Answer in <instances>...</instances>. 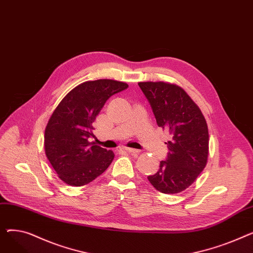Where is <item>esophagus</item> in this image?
I'll list each match as a JSON object with an SVG mask.
<instances>
[{"instance_id": "esophagus-1", "label": "esophagus", "mask_w": 253, "mask_h": 253, "mask_svg": "<svg viewBox=\"0 0 253 253\" xmlns=\"http://www.w3.org/2000/svg\"><path fill=\"white\" fill-rule=\"evenodd\" d=\"M125 152L130 153V154H139L140 151L139 150H135V149H130V148H124L123 149Z\"/></svg>"}]
</instances>
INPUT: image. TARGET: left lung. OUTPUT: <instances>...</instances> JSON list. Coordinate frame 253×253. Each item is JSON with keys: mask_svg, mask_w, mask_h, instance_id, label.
<instances>
[{"mask_svg": "<svg viewBox=\"0 0 253 253\" xmlns=\"http://www.w3.org/2000/svg\"><path fill=\"white\" fill-rule=\"evenodd\" d=\"M159 127L167 129L171 139L165 142L169 153L157 173L148 176L153 187L163 194L184 191L200 175L207 164L209 134L206 120L181 87L166 82H139Z\"/></svg>", "mask_w": 253, "mask_h": 253, "instance_id": "left-lung-1", "label": "left lung"}]
</instances>
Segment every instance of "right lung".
Instances as JSON below:
<instances>
[{"label":"right lung","mask_w":253,"mask_h":253,"mask_svg":"<svg viewBox=\"0 0 253 253\" xmlns=\"http://www.w3.org/2000/svg\"><path fill=\"white\" fill-rule=\"evenodd\" d=\"M127 87L124 82L110 79L84 82L71 90L52 113L45 129V153L64 183L82 187L102 174L113 162V151L89 138L94 137L92 123L105 101Z\"/></svg>","instance_id":"right-lung-1"}]
</instances>
